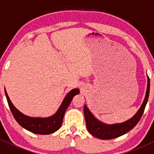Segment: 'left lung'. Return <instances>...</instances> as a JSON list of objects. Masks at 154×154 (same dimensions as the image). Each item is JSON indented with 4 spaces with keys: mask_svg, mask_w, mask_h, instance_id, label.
Returning <instances> with one entry per match:
<instances>
[{
    "mask_svg": "<svg viewBox=\"0 0 154 154\" xmlns=\"http://www.w3.org/2000/svg\"><path fill=\"white\" fill-rule=\"evenodd\" d=\"M149 92H150V79L148 77L146 95L140 109L138 110L136 114L133 118L121 124L109 125L102 123L94 118L86 106H84L83 110H84L85 119H86V127L88 132L94 137L100 139H112L127 133L137 125L142 118L148 100Z\"/></svg>",
    "mask_w": 154,
    "mask_h": 154,
    "instance_id": "obj_1",
    "label": "left lung"
}]
</instances>
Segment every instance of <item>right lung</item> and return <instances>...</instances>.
Instances as JSON below:
<instances>
[{
    "label": "right lung",
    "mask_w": 154,
    "mask_h": 154,
    "mask_svg": "<svg viewBox=\"0 0 154 154\" xmlns=\"http://www.w3.org/2000/svg\"><path fill=\"white\" fill-rule=\"evenodd\" d=\"M79 92L80 91L78 88H74L68 92V94L65 97L58 111L54 116L48 118H32L22 114L13 106L5 89V94L9 106L16 122L26 130L35 134L42 135L51 134L60 128L63 124V117L66 109L71 103L73 97L76 94H79Z\"/></svg>",
    "instance_id": "add662e5"
}]
</instances>
